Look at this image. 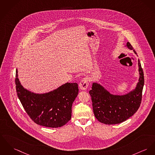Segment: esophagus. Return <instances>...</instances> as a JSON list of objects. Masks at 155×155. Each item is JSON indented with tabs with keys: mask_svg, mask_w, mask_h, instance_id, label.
Instances as JSON below:
<instances>
[{
	"mask_svg": "<svg viewBox=\"0 0 155 155\" xmlns=\"http://www.w3.org/2000/svg\"><path fill=\"white\" fill-rule=\"evenodd\" d=\"M79 89L83 91H85L87 89V87H88V81H87V78H83L82 80L81 81V82L79 83Z\"/></svg>",
	"mask_w": 155,
	"mask_h": 155,
	"instance_id": "1",
	"label": "esophagus"
}]
</instances>
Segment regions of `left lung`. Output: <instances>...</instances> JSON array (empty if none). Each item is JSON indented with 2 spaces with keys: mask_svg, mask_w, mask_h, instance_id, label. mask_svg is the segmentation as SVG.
I'll list each match as a JSON object with an SVG mask.
<instances>
[{
  "mask_svg": "<svg viewBox=\"0 0 155 155\" xmlns=\"http://www.w3.org/2000/svg\"><path fill=\"white\" fill-rule=\"evenodd\" d=\"M124 46L134 50L129 42ZM134 52L137 55L134 50ZM138 68V82L134 89L124 94L110 93L100 83L93 82L89 94L93 103V113L98 121L106 124H120L136 112L141 103L144 86V74L139 59Z\"/></svg>",
  "mask_w": 155,
  "mask_h": 155,
  "instance_id": "obj_1",
  "label": "left lung"
}]
</instances>
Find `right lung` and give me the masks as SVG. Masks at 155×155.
<instances>
[{
    "label": "right lung",
    "instance_id": "obj_1",
    "mask_svg": "<svg viewBox=\"0 0 155 155\" xmlns=\"http://www.w3.org/2000/svg\"><path fill=\"white\" fill-rule=\"evenodd\" d=\"M15 83L21 103L35 123L57 128L71 120L72 104L79 93L78 83L67 82L46 93H34L21 85L18 69Z\"/></svg>",
    "mask_w": 155,
    "mask_h": 155
}]
</instances>
